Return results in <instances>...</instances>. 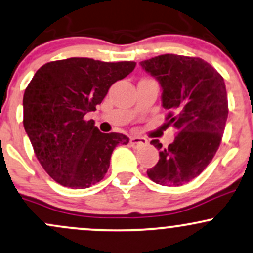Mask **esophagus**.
I'll list each match as a JSON object with an SVG mask.
<instances>
[{
	"instance_id": "obj_1",
	"label": "esophagus",
	"mask_w": 253,
	"mask_h": 253,
	"mask_svg": "<svg viewBox=\"0 0 253 253\" xmlns=\"http://www.w3.org/2000/svg\"><path fill=\"white\" fill-rule=\"evenodd\" d=\"M129 144H131L132 148H143V146L148 145V140L145 138L140 137H132L129 139Z\"/></svg>"
}]
</instances>
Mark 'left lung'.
I'll return each instance as SVG.
<instances>
[{"label":"left lung","mask_w":253,"mask_h":253,"mask_svg":"<svg viewBox=\"0 0 253 253\" xmlns=\"http://www.w3.org/2000/svg\"><path fill=\"white\" fill-rule=\"evenodd\" d=\"M140 66L161 84L166 120L177 132L168 148L151 141L160 160L146 173L156 184L181 186L208 167L220 146L228 116L224 80L199 57L166 54Z\"/></svg>","instance_id":"obj_1"}]
</instances>
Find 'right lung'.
Here are the masks:
<instances>
[{"label":"right lung","mask_w":253,"mask_h":253,"mask_svg":"<svg viewBox=\"0 0 253 253\" xmlns=\"http://www.w3.org/2000/svg\"><path fill=\"white\" fill-rule=\"evenodd\" d=\"M135 62H102L87 57L52 61L36 72L24 93V127L36 157L65 187L87 188L103 179L121 133H102L86 113L95 112L114 83Z\"/></svg>","instance_id":"obj_1"}]
</instances>
